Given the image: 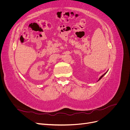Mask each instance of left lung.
Here are the masks:
<instances>
[{
	"mask_svg": "<svg viewBox=\"0 0 130 130\" xmlns=\"http://www.w3.org/2000/svg\"><path fill=\"white\" fill-rule=\"evenodd\" d=\"M106 73H107V72H106V73H105V74H103V75H102V76H100V78H99V80H98V81H99V80H100V79H101V78H102V77H103V76H104V75H105V74H106Z\"/></svg>",
	"mask_w": 130,
	"mask_h": 130,
	"instance_id": "8db88e82",
	"label": "left lung"
}]
</instances>
